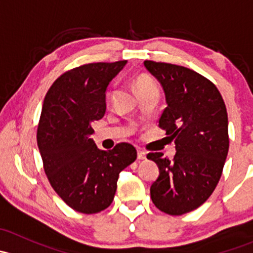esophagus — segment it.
<instances>
[{
  "label": "esophagus",
  "mask_w": 253,
  "mask_h": 253,
  "mask_svg": "<svg viewBox=\"0 0 253 253\" xmlns=\"http://www.w3.org/2000/svg\"><path fill=\"white\" fill-rule=\"evenodd\" d=\"M137 157H138V159H145V152L142 149H137Z\"/></svg>",
  "instance_id": "1"
}]
</instances>
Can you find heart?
<instances>
[{"label": "heart", "instance_id": "b5f03b06", "mask_svg": "<svg viewBox=\"0 0 253 253\" xmlns=\"http://www.w3.org/2000/svg\"><path fill=\"white\" fill-rule=\"evenodd\" d=\"M133 86L134 90L138 95H141L143 93H147V91L150 90H158V85L155 83V81L150 77L149 75H145V73H142V75L136 76L133 79ZM115 93H116V85H112L110 89H109L108 94H106V99L108 101H111L114 99Z\"/></svg>", "mask_w": 253, "mask_h": 253}]
</instances>
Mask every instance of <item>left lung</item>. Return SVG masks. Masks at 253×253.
Segmentation results:
<instances>
[{"label":"left lung","mask_w":253,"mask_h":253,"mask_svg":"<svg viewBox=\"0 0 253 253\" xmlns=\"http://www.w3.org/2000/svg\"><path fill=\"white\" fill-rule=\"evenodd\" d=\"M144 66L165 91L168 106L159 127L175 142L174 159L148 153L159 167L150 186L158 209L181 215L202 206L220 180L229 150L228 112L213 82L196 71L145 60Z\"/></svg>","instance_id":"1"}]
</instances>
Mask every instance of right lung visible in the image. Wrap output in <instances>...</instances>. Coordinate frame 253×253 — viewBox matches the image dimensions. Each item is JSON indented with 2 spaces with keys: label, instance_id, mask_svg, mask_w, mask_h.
Returning a JSON list of instances; mask_svg holds the SVG:
<instances>
[{
  "label": "right lung",
  "instance_id": "right-lung-1",
  "mask_svg": "<svg viewBox=\"0 0 253 253\" xmlns=\"http://www.w3.org/2000/svg\"><path fill=\"white\" fill-rule=\"evenodd\" d=\"M126 65L94 62L66 71L45 95L37 139L48 182L75 211L93 214L111 205L119 175L137 158L126 142L114 149H98L93 122L106 110L105 90Z\"/></svg>",
  "mask_w": 253,
  "mask_h": 253
}]
</instances>
